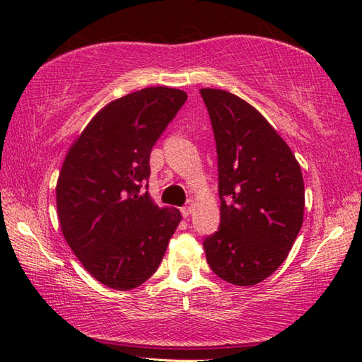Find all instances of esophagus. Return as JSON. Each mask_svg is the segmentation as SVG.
<instances>
[{"label":"esophagus","mask_w":362,"mask_h":362,"mask_svg":"<svg viewBox=\"0 0 362 362\" xmlns=\"http://www.w3.org/2000/svg\"><path fill=\"white\" fill-rule=\"evenodd\" d=\"M193 209H194V206L193 204H188V206H183L182 207V216L183 217H189V214H192L193 212Z\"/></svg>","instance_id":"1"}]
</instances>
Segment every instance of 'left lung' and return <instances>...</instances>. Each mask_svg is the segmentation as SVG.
<instances>
[{"instance_id": "obj_1", "label": "left lung", "mask_w": 362, "mask_h": 362, "mask_svg": "<svg viewBox=\"0 0 362 362\" xmlns=\"http://www.w3.org/2000/svg\"><path fill=\"white\" fill-rule=\"evenodd\" d=\"M211 116L218 161V231L206 260L218 278L254 286L286 260L303 223L300 164L260 112L222 89H199Z\"/></svg>"}]
</instances>
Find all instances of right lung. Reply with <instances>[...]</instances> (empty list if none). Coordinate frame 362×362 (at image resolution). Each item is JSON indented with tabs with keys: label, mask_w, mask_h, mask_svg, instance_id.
<instances>
[{
	"label": "right lung",
	"mask_w": 362,
	"mask_h": 362,
	"mask_svg": "<svg viewBox=\"0 0 362 362\" xmlns=\"http://www.w3.org/2000/svg\"><path fill=\"white\" fill-rule=\"evenodd\" d=\"M185 100L183 90L158 86L110 102L65 156L56 187L60 228L81 265L112 289L144 284L182 220L140 188L153 145Z\"/></svg>",
	"instance_id": "right-lung-1"
}]
</instances>
